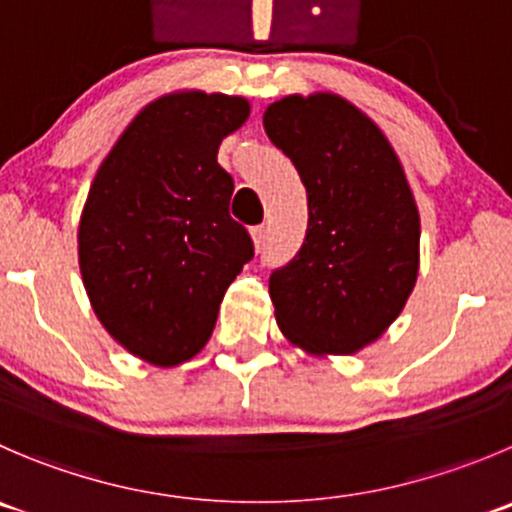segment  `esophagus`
Segmentation results:
<instances>
[{
    "mask_svg": "<svg viewBox=\"0 0 512 512\" xmlns=\"http://www.w3.org/2000/svg\"><path fill=\"white\" fill-rule=\"evenodd\" d=\"M265 240H267V230H265V225L252 227V242H255L257 250H262V247H265Z\"/></svg>",
    "mask_w": 512,
    "mask_h": 512,
    "instance_id": "1",
    "label": "esophagus"
}]
</instances>
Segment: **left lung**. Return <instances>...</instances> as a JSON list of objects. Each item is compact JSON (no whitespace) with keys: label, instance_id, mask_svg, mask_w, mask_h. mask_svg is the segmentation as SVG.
I'll use <instances>...</instances> for the list:
<instances>
[{"label":"left lung","instance_id":"obj_1","mask_svg":"<svg viewBox=\"0 0 512 512\" xmlns=\"http://www.w3.org/2000/svg\"><path fill=\"white\" fill-rule=\"evenodd\" d=\"M307 192V235L270 275L275 320L310 355H352L403 312L420 270V212L400 157L332 92L287 94L262 114Z\"/></svg>","mask_w":512,"mask_h":512}]
</instances>
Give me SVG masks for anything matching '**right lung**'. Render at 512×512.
I'll return each instance as SVG.
<instances>
[{"mask_svg": "<svg viewBox=\"0 0 512 512\" xmlns=\"http://www.w3.org/2000/svg\"><path fill=\"white\" fill-rule=\"evenodd\" d=\"M250 117L245 97L177 89L135 114L99 165L77 230L79 272L114 342L155 367L192 360L227 287L252 260L230 217L220 142Z\"/></svg>", "mask_w": 512, "mask_h": 512, "instance_id": "1", "label": "right lung"}]
</instances>
